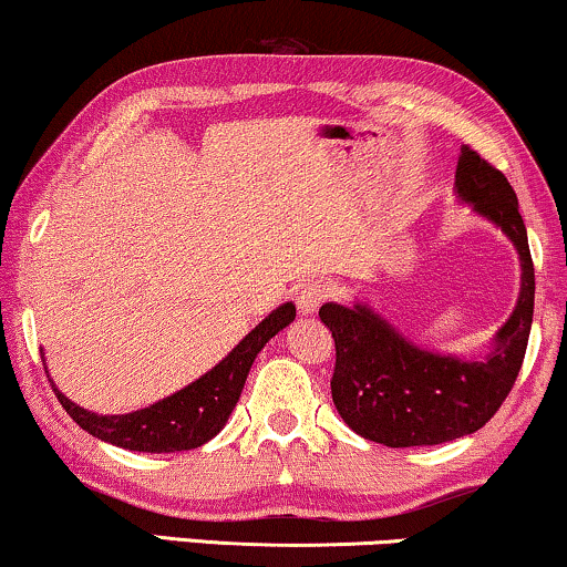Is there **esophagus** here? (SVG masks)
<instances>
[{
	"instance_id": "esophagus-1",
	"label": "esophagus",
	"mask_w": 567,
	"mask_h": 567,
	"mask_svg": "<svg viewBox=\"0 0 567 567\" xmlns=\"http://www.w3.org/2000/svg\"><path fill=\"white\" fill-rule=\"evenodd\" d=\"M332 293V289L328 284H322V281H312V284H307L305 289L299 291V297H297V307H299V315H305V317H312L317 309L322 307V301L328 299Z\"/></svg>"
}]
</instances>
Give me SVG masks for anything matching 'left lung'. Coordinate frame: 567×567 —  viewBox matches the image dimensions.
<instances>
[{"label":"left lung","mask_w":567,"mask_h":567,"mask_svg":"<svg viewBox=\"0 0 567 567\" xmlns=\"http://www.w3.org/2000/svg\"><path fill=\"white\" fill-rule=\"evenodd\" d=\"M454 193L511 239L522 262L516 307L485 355L429 351L361 299L320 309L336 340L330 390L340 417L359 436L392 449L436 446L483 429L508 398L529 343L534 266L516 193L470 146H462L456 162Z\"/></svg>","instance_id":"obj_1"}]
</instances>
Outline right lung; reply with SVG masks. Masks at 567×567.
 I'll list each match as a JSON object with an SVG mask.
<instances>
[{
    "label": "right lung",
    "instance_id": "add662e5",
    "mask_svg": "<svg viewBox=\"0 0 567 567\" xmlns=\"http://www.w3.org/2000/svg\"><path fill=\"white\" fill-rule=\"evenodd\" d=\"M293 317H297V307L291 301L276 307L212 371H206L204 377L173 392L169 398H162L154 405L134 410V413L97 415L92 410L76 405L64 392H59L53 379L51 386L56 392L61 408L90 436L107 441L113 446L128 449V452H188V449L204 446L206 441H212L227 425L231 410H235L239 394H243L252 361L258 359L262 346L270 338L293 322Z\"/></svg>",
    "mask_w": 567,
    "mask_h": 567
}]
</instances>
